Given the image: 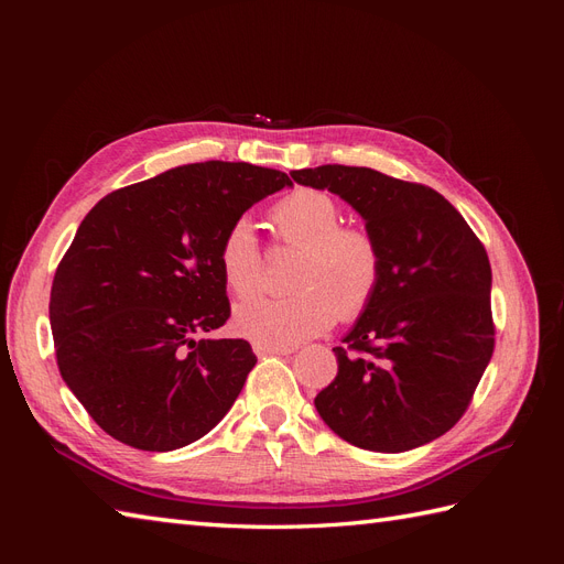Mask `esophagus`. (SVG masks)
I'll use <instances>...</instances> for the list:
<instances>
[{"mask_svg": "<svg viewBox=\"0 0 564 564\" xmlns=\"http://www.w3.org/2000/svg\"><path fill=\"white\" fill-rule=\"evenodd\" d=\"M253 352L259 357L265 355H292L294 348H286V346H265V344H253Z\"/></svg>", "mask_w": 564, "mask_h": 564, "instance_id": "34e87169", "label": "esophagus"}]
</instances>
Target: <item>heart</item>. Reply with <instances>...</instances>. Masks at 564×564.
Segmentation results:
<instances>
[{"instance_id": "1", "label": "heart", "mask_w": 564, "mask_h": 564, "mask_svg": "<svg viewBox=\"0 0 564 564\" xmlns=\"http://www.w3.org/2000/svg\"><path fill=\"white\" fill-rule=\"evenodd\" d=\"M272 228L286 247L301 249L292 275L294 294L256 299L235 308V332L265 346H296L340 319H357L377 299L383 251L373 232L340 226V209L322 191L301 187L272 207ZM218 268L237 299L263 292L265 263L259 237L237 218L220 237Z\"/></svg>"}]
</instances>
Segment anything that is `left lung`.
I'll list each match as a JSON object with an SVG mask.
<instances>
[{
	"label": "left lung",
	"mask_w": 564,
	"mask_h": 564,
	"mask_svg": "<svg viewBox=\"0 0 564 564\" xmlns=\"http://www.w3.org/2000/svg\"><path fill=\"white\" fill-rule=\"evenodd\" d=\"M365 218L383 251L377 299L336 346L322 421L355 447L398 454L445 435L466 414L494 352L485 245L433 187L367 166L292 172Z\"/></svg>",
	"instance_id": "1"
}]
</instances>
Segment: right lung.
Wrapping results in <instances>:
<instances>
[{
    "instance_id": "obj_1",
    "label": "right lung",
    "mask_w": 564,
    "mask_h": 564,
    "mask_svg": "<svg viewBox=\"0 0 564 564\" xmlns=\"http://www.w3.org/2000/svg\"><path fill=\"white\" fill-rule=\"evenodd\" d=\"M292 185L247 162H202L106 195L51 284L61 377L110 437L172 452L228 414L256 365L245 338H204L230 317L218 245Z\"/></svg>"
}]
</instances>
